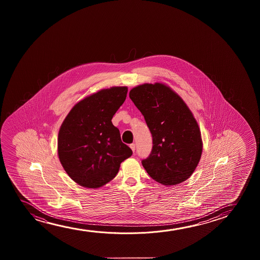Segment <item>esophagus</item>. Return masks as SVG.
<instances>
[{
  "label": "esophagus",
  "instance_id": "34e87169",
  "mask_svg": "<svg viewBox=\"0 0 260 260\" xmlns=\"http://www.w3.org/2000/svg\"><path fill=\"white\" fill-rule=\"evenodd\" d=\"M129 147H131V148H132V151H133V152H135V148H136L135 144H131V145H129Z\"/></svg>",
  "mask_w": 260,
  "mask_h": 260
}]
</instances>
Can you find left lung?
Wrapping results in <instances>:
<instances>
[{"instance_id": "obj_1", "label": "left lung", "mask_w": 260, "mask_h": 260, "mask_svg": "<svg viewBox=\"0 0 260 260\" xmlns=\"http://www.w3.org/2000/svg\"><path fill=\"white\" fill-rule=\"evenodd\" d=\"M129 98L144 115L153 137L143 167L153 180L178 185L191 177L203 153L199 125L185 101L164 83H145L131 89Z\"/></svg>"}]
</instances>
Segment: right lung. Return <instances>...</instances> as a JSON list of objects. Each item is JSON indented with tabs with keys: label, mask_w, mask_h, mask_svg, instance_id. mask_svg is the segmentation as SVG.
<instances>
[{
	"label": "right lung",
	"mask_w": 260,
	"mask_h": 260,
	"mask_svg": "<svg viewBox=\"0 0 260 260\" xmlns=\"http://www.w3.org/2000/svg\"><path fill=\"white\" fill-rule=\"evenodd\" d=\"M128 88L112 87L75 104L61 124L57 154L68 176L87 188H100L117 175L132 151L121 142L112 118L123 104Z\"/></svg>",
	"instance_id": "obj_1"
}]
</instances>
